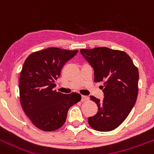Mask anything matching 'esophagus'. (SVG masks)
<instances>
[{
    "label": "esophagus",
    "mask_w": 154,
    "mask_h": 154,
    "mask_svg": "<svg viewBox=\"0 0 154 154\" xmlns=\"http://www.w3.org/2000/svg\"><path fill=\"white\" fill-rule=\"evenodd\" d=\"M89 100V97H87V96H82V102H86Z\"/></svg>",
    "instance_id": "obj_1"
}]
</instances>
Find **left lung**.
Wrapping results in <instances>:
<instances>
[{"label":"left lung","mask_w":154,"mask_h":154,"mask_svg":"<svg viewBox=\"0 0 154 154\" xmlns=\"http://www.w3.org/2000/svg\"><path fill=\"white\" fill-rule=\"evenodd\" d=\"M81 53L94 69V82H104L103 102L91 100L98 107L97 115L88 124L100 132H109L119 127L133 108L138 91V70L128 54L106 47L81 49Z\"/></svg>","instance_id":"8db88e82"}]
</instances>
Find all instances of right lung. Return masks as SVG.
<instances>
[{"instance_id": "1", "label": "right lung", "mask_w": 154, "mask_h": 154, "mask_svg": "<svg viewBox=\"0 0 154 154\" xmlns=\"http://www.w3.org/2000/svg\"><path fill=\"white\" fill-rule=\"evenodd\" d=\"M78 50L52 47L30 54L24 63L19 79V97L24 112L33 125L47 132L60 128L69 108L82 97L77 93L64 94L54 90V81L67 60Z\"/></svg>"}]
</instances>
